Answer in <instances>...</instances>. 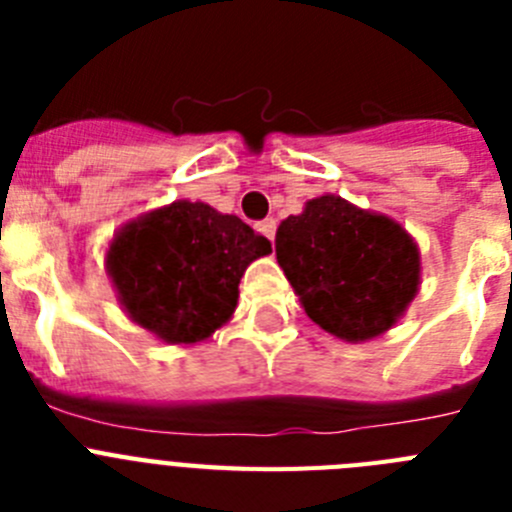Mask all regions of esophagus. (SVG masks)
I'll return each instance as SVG.
<instances>
[{"instance_id":"34e87169","label":"esophagus","mask_w":512,"mask_h":512,"mask_svg":"<svg viewBox=\"0 0 512 512\" xmlns=\"http://www.w3.org/2000/svg\"><path fill=\"white\" fill-rule=\"evenodd\" d=\"M259 233L266 235V238L274 243V235H277V220H274V217H266L264 223H259Z\"/></svg>"}]
</instances>
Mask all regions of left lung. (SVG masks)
I'll return each instance as SVG.
<instances>
[{
    "label": "left lung",
    "instance_id": "left-lung-1",
    "mask_svg": "<svg viewBox=\"0 0 512 512\" xmlns=\"http://www.w3.org/2000/svg\"><path fill=\"white\" fill-rule=\"evenodd\" d=\"M277 261L307 318L348 343L382 336L420 289V248L395 217L338 194L305 202L277 228Z\"/></svg>",
    "mask_w": 512,
    "mask_h": 512
}]
</instances>
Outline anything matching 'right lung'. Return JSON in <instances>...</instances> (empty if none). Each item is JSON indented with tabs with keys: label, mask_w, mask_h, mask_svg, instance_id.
<instances>
[{
	"label": "right lung",
	"mask_w": 512,
	"mask_h": 512,
	"mask_svg": "<svg viewBox=\"0 0 512 512\" xmlns=\"http://www.w3.org/2000/svg\"><path fill=\"white\" fill-rule=\"evenodd\" d=\"M269 253L271 243L241 217L176 200L117 228L104 266L133 323L158 341L192 346L233 318L241 277Z\"/></svg>",
	"instance_id": "1"
}]
</instances>
